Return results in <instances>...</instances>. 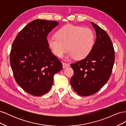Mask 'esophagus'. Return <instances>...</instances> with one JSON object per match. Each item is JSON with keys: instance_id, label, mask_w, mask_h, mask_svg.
<instances>
[{"instance_id": "esophagus-1", "label": "esophagus", "mask_w": 126, "mask_h": 126, "mask_svg": "<svg viewBox=\"0 0 126 126\" xmlns=\"http://www.w3.org/2000/svg\"><path fill=\"white\" fill-rule=\"evenodd\" d=\"M63 68H66L67 67H69V64L68 63H63Z\"/></svg>"}]
</instances>
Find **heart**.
I'll return each mask as SVG.
<instances>
[{
  "mask_svg": "<svg viewBox=\"0 0 126 126\" xmlns=\"http://www.w3.org/2000/svg\"><path fill=\"white\" fill-rule=\"evenodd\" d=\"M94 35L88 28L67 25L58 30L56 36L48 39L49 47L57 57H61L68 50V57L81 60L88 56L93 48Z\"/></svg>",
  "mask_w": 126,
  "mask_h": 126,
  "instance_id": "heart-1",
  "label": "heart"
}]
</instances>
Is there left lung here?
Wrapping results in <instances>:
<instances>
[{"label": "left lung", "instance_id": "obj_1", "mask_svg": "<svg viewBox=\"0 0 126 126\" xmlns=\"http://www.w3.org/2000/svg\"><path fill=\"white\" fill-rule=\"evenodd\" d=\"M96 39L90 54L70 66L74 74L71 85L80 96H88L99 90L108 81L115 62V51L108 33L91 22Z\"/></svg>", "mask_w": 126, "mask_h": 126}]
</instances>
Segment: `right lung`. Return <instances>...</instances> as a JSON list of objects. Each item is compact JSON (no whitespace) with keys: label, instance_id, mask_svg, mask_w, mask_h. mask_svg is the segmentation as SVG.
I'll return each instance as SVG.
<instances>
[{"label":"right lung","instance_id":"obj_1","mask_svg":"<svg viewBox=\"0 0 126 126\" xmlns=\"http://www.w3.org/2000/svg\"><path fill=\"white\" fill-rule=\"evenodd\" d=\"M56 21L36 19L27 25L14 41L10 63L15 80L27 93L40 96L50 89L62 63L48 45V33Z\"/></svg>","mask_w":126,"mask_h":126}]
</instances>
